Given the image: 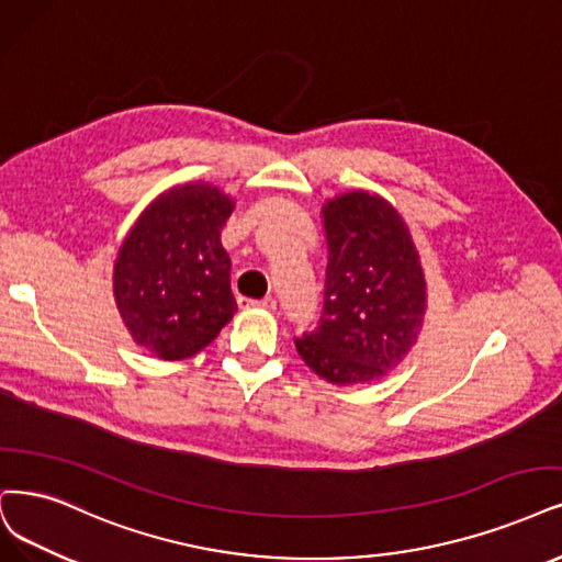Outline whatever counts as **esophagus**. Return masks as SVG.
<instances>
[{
  "mask_svg": "<svg viewBox=\"0 0 562 562\" xmlns=\"http://www.w3.org/2000/svg\"><path fill=\"white\" fill-rule=\"evenodd\" d=\"M240 307H263V310H276L278 307V301L273 296H266L261 301H252V299H240L238 301Z\"/></svg>",
  "mask_w": 562,
  "mask_h": 562,
  "instance_id": "1",
  "label": "esophagus"
}]
</instances>
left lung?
<instances>
[{"mask_svg":"<svg viewBox=\"0 0 562 562\" xmlns=\"http://www.w3.org/2000/svg\"><path fill=\"white\" fill-rule=\"evenodd\" d=\"M328 266L317 328L294 338L305 366L330 384H363L396 368L417 342L426 280L401 213L363 190L326 201Z\"/></svg>","mask_w":562,"mask_h":562,"instance_id":"obj_1","label":"left lung"}]
</instances>
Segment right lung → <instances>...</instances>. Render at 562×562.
Segmentation results:
<instances>
[{"label":"right lung","instance_id":"obj_1","mask_svg":"<svg viewBox=\"0 0 562 562\" xmlns=\"http://www.w3.org/2000/svg\"><path fill=\"white\" fill-rule=\"evenodd\" d=\"M234 201L190 182L155 199L124 238L113 294L134 342L164 361L194 357L238 310L220 234Z\"/></svg>","mask_w":562,"mask_h":562}]
</instances>
